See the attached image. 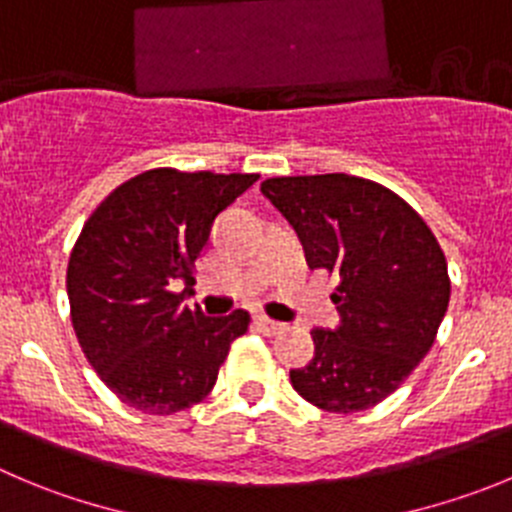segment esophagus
Returning <instances> with one entry per match:
<instances>
[{
    "mask_svg": "<svg viewBox=\"0 0 512 512\" xmlns=\"http://www.w3.org/2000/svg\"><path fill=\"white\" fill-rule=\"evenodd\" d=\"M255 326L260 328L262 333H267V336H275V333H283L285 331V323L270 321V318H265V315H257Z\"/></svg>",
    "mask_w": 512,
    "mask_h": 512,
    "instance_id": "1",
    "label": "esophagus"
}]
</instances>
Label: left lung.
<instances>
[{"instance_id":"1","label":"left lung","mask_w":512,"mask_h":512,"mask_svg":"<svg viewBox=\"0 0 512 512\" xmlns=\"http://www.w3.org/2000/svg\"><path fill=\"white\" fill-rule=\"evenodd\" d=\"M262 194L293 224L310 270L338 278L336 328H313L315 353L290 369L313 407H376L432 348L450 303L447 260L424 219L386 186L348 174L278 176Z\"/></svg>"}]
</instances>
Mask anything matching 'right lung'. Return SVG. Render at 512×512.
Segmentation results:
<instances>
[{"label": "right lung", "instance_id": "add662e5", "mask_svg": "<svg viewBox=\"0 0 512 512\" xmlns=\"http://www.w3.org/2000/svg\"><path fill=\"white\" fill-rule=\"evenodd\" d=\"M257 179L143 171L85 222L68 265L73 328L100 381L128 407L174 414L199 404L250 326L247 310L209 318L184 300L214 219Z\"/></svg>", "mask_w": 512, "mask_h": 512}]
</instances>
